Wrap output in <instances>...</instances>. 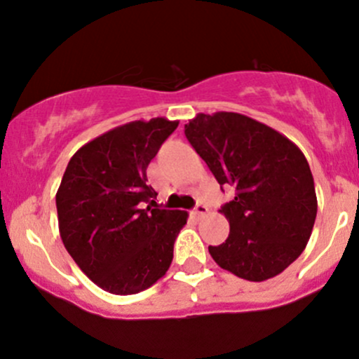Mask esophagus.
<instances>
[{"label":"esophagus","instance_id":"34e87169","mask_svg":"<svg viewBox=\"0 0 359 359\" xmlns=\"http://www.w3.org/2000/svg\"><path fill=\"white\" fill-rule=\"evenodd\" d=\"M208 213V206H205V205H201V203H199V205H196V208L192 210V215H194V217H203V215H206Z\"/></svg>","mask_w":359,"mask_h":359}]
</instances>
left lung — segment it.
Here are the masks:
<instances>
[{"label": "left lung", "mask_w": 359, "mask_h": 359, "mask_svg": "<svg viewBox=\"0 0 359 359\" xmlns=\"http://www.w3.org/2000/svg\"><path fill=\"white\" fill-rule=\"evenodd\" d=\"M184 132L218 184L236 191L220 210L229 237L208 248L211 258L244 280L282 273L306 248L318 208L304 154L280 132L241 113H198Z\"/></svg>", "instance_id": "obj_1"}]
</instances>
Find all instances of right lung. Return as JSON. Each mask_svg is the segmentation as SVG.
<instances>
[{"mask_svg": "<svg viewBox=\"0 0 359 359\" xmlns=\"http://www.w3.org/2000/svg\"><path fill=\"white\" fill-rule=\"evenodd\" d=\"M179 122L135 120L70 158L56 192L60 236L79 269L103 290L137 294L160 280L187 211L161 210L146 168Z\"/></svg>", "mask_w": 359, "mask_h": 359, "instance_id": "obj_1", "label": "right lung"}]
</instances>
